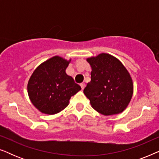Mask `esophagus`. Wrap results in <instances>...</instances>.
<instances>
[{
	"instance_id": "esophagus-1",
	"label": "esophagus",
	"mask_w": 159,
	"mask_h": 159,
	"mask_svg": "<svg viewBox=\"0 0 159 159\" xmlns=\"http://www.w3.org/2000/svg\"><path fill=\"white\" fill-rule=\"evenodd\" d=\"M80 86H81V88H82V90H84V88H85V84H84V82H82V83L80 84Z\"/></svg>"
}]
</instances>
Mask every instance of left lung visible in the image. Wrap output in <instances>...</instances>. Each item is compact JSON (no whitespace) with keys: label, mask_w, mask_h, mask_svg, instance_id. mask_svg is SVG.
Masks as SVG:
<instances>
[{"label":"left lung","mask_w":159,"mask_h":159,"mask_svg":"<svg viewBox=\"0 0 159 159\" xmlns=\"http://www.w3.org/2000/svg\"><path fill=\"white\" fill-rule=\"evenodd\" d=\"M86 61L92 71L84 94L92 108L104 116L121 114L133 95V82L129 71L118 58L108 53H100Z\"/></svg>","instance_id":"left-lung-1"}]
</instances>
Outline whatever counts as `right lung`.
<instances>
[{
  "instance_id": "obj_1",
  "label": "right lung",
  "mask_w": 159,
  "mask_h": 159,
  "mask_svg": "<svg viewBox=\"0 0 159 159\" xmlns=\"http://www.w3.org/2000/svg\"><path fill=\"white\" fill-rule=\"evenodd\" d=\"M71 59L55 56L34 69L27 84L30 100L39 111L58 114L68 106L71 97L81 90L66 73Z\"/></svg>"
}]
</instances>
